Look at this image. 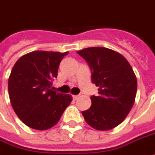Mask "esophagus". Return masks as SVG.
Returning a JSON list of instances; mask_svg holds the SVG:
<instances>
[{"instance_id": "1", "label": "esophagus", "mask_w": 155, "mask_h": 155, "mask_svg": "<svg viewBox=\"0 0 155 155\" xmlns=\"http://www.w3.org/2000/svg\"><path fill=\"white\" fill-rule=\"evenodd\" d=\"M78 98H79V96H78V95H73V99H74V100H77Z\"/></svg>"}]
</instances>
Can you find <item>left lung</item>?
<instances>
[{
    "mask_svg": "<svg viewBox=\"0 0 155 155\" xmlns=\"http://www.w3.org/2000/svg\"><path fill=\"white\" fill-rule=\"evenodd\" d=\"M77 54L89 64L99 93L91 97V106L82 115L96 130H111L123 123L134 106L137 77L126 58L112 49L91 47Z\"/></svg>",
    "mask_w": 155,
    "mask_h": 155,
    "instance_id": "1",
    "label": "left lung"
}]
</instances>
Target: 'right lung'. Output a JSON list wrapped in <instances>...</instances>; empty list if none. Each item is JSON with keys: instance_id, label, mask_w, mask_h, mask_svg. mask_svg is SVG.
<instances>
[{"instance_id": "add662e5", "label": "right lung", "mask_w": 155, "mask_h": 155, "mask_svg": "<svg viewBox=\"0 0 155 155\" xmlns=\"http://www.w3.org/2000/svg\"><path fill=\"white\" fill-rule=\"evenodd\" d=\"M68 52L32 51L14 64L8 79L10 101L27 126L47 130L56 125L72 101V96L54 91L59 64Z\"/></svg>"}]
</instances>
